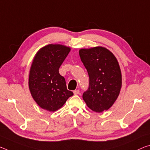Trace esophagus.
Here are the masks:
<instances>
[{
  "instance_id": "1",
  "label": "esophagus",
  "mask_w": 150,
  "mask_h": 150,
  "mask_svg": "<svg viewBox=\"0 0 150 150\" xmlns=\"http://www.w3.org/2000/svg\"><path fill=\"white\" fill-rule=\"evenodd\" d=\"M79 90H78V89H77V90H75V91H73V93H74V95H78V94H79Z\"/></svg>"
}]
</instances>
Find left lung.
<instances>
[{"mask_svg": "<svg viewBox=\"0 0 150 150\" xmlns=\"http://www.w3.org/2000/svg\"><path fill=\"white\" fill-rule=\"evenodd\" d=\"M79 56L89 77V87L83 99L93 111L108 110L117 99L122 87V73L117 59L101 47L81 49Z\"/></svg>", "mask_w": 150, "mask_h": 150, "instance_id": "left-lung-1", "label": "left lung"}]
</instances>
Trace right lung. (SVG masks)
I'll list each match as a JSON object with an SVG mask.
<instances>
[{
    "label": "right lung",
    "mask_w": 150,
    "mask_h": 150,
    "mask_svg": "<svg viewBox=\"0 0 150 150\" xmlns=\"http://www.w3.org/2000/svg\"><path fill=\"white\" fill-rule=\"evenodd\" d=\"M70 51L61 45H47L37 52L30 67V91L41 108L54 111L62 107L73 93L67 89L59 69Z\"/></svg>",
    "instance_id": "1"
}]
</instances>
